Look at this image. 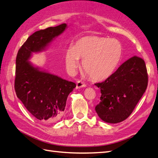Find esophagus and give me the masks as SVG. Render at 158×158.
I'll use <instances>...</instances> for the list:
<instances>
[{"instance_id": "34e87169", "label": "esophagus", "mask_w": 158, "mask_h": 158, "mask_svg": "<svg viewBox=\"0 0 158 158\" xmlns=\"http://www.w3.org/2000/svg\"><path fill=\"white\" fill-rule=\"evenodd\" d=\"M86 85L84 83L81 81H77V83H76V89H79L81 88H84L85 87Z\"/></svg>"}]
</instances>
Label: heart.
Listing matches in <instances>:
<instances>
[{"mask_svg":"<svg viewBox=\"0 0 158 158\" xmlns=\"http://www.w3.org/2000/svg\"><path fill=\"white\" fill-rule=\"evenodd\" d=\"M123 46L119 40L97 36L79 39L65 52V62L74 73L82 60V69L92 80L101 81L115 71L122 58Z\"/></svg>","mask_w":158,"mask_h":158,"instance_id":"obj_1","label":"heart"}]
</instances>
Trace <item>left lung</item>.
Listing matches in <instances>:
<instances>
[{
    "instance_id": "obj_1",
    "label": "left lung",
    "mask_w": 158,
    "mask_h": 158,
    "mask_svg": "<svg viewBox=\"0 0 158 158\" xmlns=\"http://www.w3.org/2000/svg\"><path fill=\"white\" fill-rule=\"evenodd\" d=\"M148 84L145 61L137 56L128 59L105 81L96 83L100 101L95 107L104 122L117 123L128 117L145 93Z\"/></svg>"
}]
</instances>
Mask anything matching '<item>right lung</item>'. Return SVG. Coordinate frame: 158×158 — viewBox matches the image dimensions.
Listing matches in <instances>:
<instances>
[{
    "instance_id": "right-lung-1",
    "label": "right lung",
    "mask_w": 158,
    "mask_h": 158,
    "mask_svg": "<svg viewBox=\"0 0 158 158\" xmlns=\"http://www.w3.org/2000/svg\"><path fill=\"white\" fill-rule=\"evenodd\" d=\"M66 27L62 23L33 33L16 57V95L31 115L43 123L56 122L61 118L68 96L76 84L34 66L28 60L32 53L45 50Z\"/></svg>"
}]
</instances>
